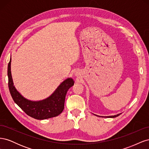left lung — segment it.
<instances>
[{"label": "left lung", "mask_w": 149, "mask_h": 149, "mask_svg": "<svg viewBox=\"0 0 149 149\" xmlns=\"http://www.w3.org/2000/svg\"><path fill=\"white\" fill-rule=\"evenodd\" d=\"M120 114H117V115H115V116H106V117H104V118H116V117L119 116ZM94 115H95V114H94ZM96 116H97V115H96ZM100 117H102V116H100Z\"/></svg>", "instance_id": "left-lung-1"}]
</instances>
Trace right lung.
<instances>
[{
  "label": "right lung",
  "instance_id": "obj_1",
  "mask_svg": "<svg viewBox=\"0 0 149 149\" xmlns=\"http://www.w3.org/2000/svg\"><path fill=\"white\" fill-rule=\"evenodd\" d=\"M11 58L8 65V88L14 102L28 116L34 119L43 120L53 118L60 114L64 109L66 93L74 85V81L68 78L63 82L52 95L45 100L31 101L26 100L17 91L13 86L11 71Z\"/></svg>",
  "mask_w": 149,
  "mask_h": 149
}]
</instances>
